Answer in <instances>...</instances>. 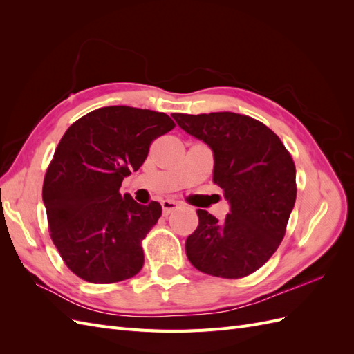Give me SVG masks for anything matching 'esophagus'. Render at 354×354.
I'll return each mask as SVG.
<instances>
[{
  "mask_svg": "<svg viewBox=\"0 0 354 354\" xmlns=\"http://www.w3.org/2000/svg\"><path fill=\"white\" fill-rule=\"evenodd\" d=\"M160 205H162L164 216H168V214L176 211L180 207L176 201H171V199H164L162 202H160Z\"/></svg>",
  "mask_w": 354,
  "mask_h": 354,
  "instance_id": "obj_1",
  "label": "esophagus"
}]
</instances>
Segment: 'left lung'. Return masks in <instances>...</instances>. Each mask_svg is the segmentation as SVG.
Returning <instances> with one entry per match:
<instances>
[{"mask_svg":"<svg viewBox=\"0 0 354 354\" xmlns=\"http://www.w3.org/2000/svg\"><path fill=\"white\" fill-rule=\"evenodd\" d=\"M173 118L212 149V181L230 203L223 221L196 211L199 224L186 239L187 259L202 273L241 279L259 270L285 236L297 198L292 156L269 127L251 116L212 112Z\"/></svg>","mask_w":354,"mask_h":354,"instance_id":"1","label":"left lung"}]
</instances>
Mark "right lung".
I'll return each instance as SVG.
<instances>
[{"label":"right lung","mask_w":354,"mask_h":354,"mask_svg":"<svg viewBox=\"0 0 354 354\" xmlns=\"http://www.w3.org/2000/svg\"><path fill=\"white\" fill-rule=\"evenodd\" d=\"M176 127L167 113L106 106L63 134L42 185L48 230L68 269L91 283H115L145 264L142 241L162 214L121 195L124 177L145 162L149 147Z\"/></svg>","instance_id":"1"}]
</instances>
